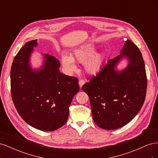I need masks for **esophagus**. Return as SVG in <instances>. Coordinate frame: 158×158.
I'll return each instance as SVG.
<instances>
[{
    "label": "esophagus",
    "instance_id": "1",
    "mask_svg": "<svg viewBox=\"0 0 158 158\" xmlns=\"http://www.w3.org/2000/svg\"><path fill=\"white\" fill-rule=\"evenodd\" d=\"M78 84H79L80 87V88H82V85L85 84V81H84V80H79V82H78Z\"/></svg>",
    "mask_w": 158,
    "mask_h": 158
}]
</instances>
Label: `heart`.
<instances>
[{
	"label": "heart",
	"mask_w": 158,
	"mask_h": 158,
	"mask_svg": "<svg viewBox=\"0 0 158 158\" xmlns=\"http://www.w3.org/2000/svg\"><path fill=\"white\" fill-rule=\"evenodd\" d=\"M97 48L94 45L88 44L81 46L73 51L70 55H62L61 63L68 73L76 70L74 61L84 63L85 71L91 74L98 73L103 66L106 55L102 52H96Z\"/></svg>",
	"instance_id": "obj_1"
}]
</instances>
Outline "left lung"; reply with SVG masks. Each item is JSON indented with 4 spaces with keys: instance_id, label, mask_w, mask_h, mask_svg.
I'll use <instances>...</instances> for the list:
<instances>
[{
    "instance_id": "8db88e82",
    "label": "left lung",
    "mask_w": 158,
    "mask_h": 158,
    "mask_svg": "<svg viewBox=\"0 0 158 158\" xmlns=\"http://www.w3.org/2000/svg\"><path fill=\"white\" fill-rule=\"evenodd\" d=\"M126 59L127 65H117ZM147 88L146 69L138 47L127 40L121 54L105 64L96 76L82 87L89 98L94 121L106 130L126 125L140 111Z\"/></svg>"
}]
</instances>
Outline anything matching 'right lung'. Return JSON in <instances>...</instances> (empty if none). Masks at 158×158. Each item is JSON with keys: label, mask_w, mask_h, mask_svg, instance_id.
<instances>
[{"label": "right lung", "mask_w": 158, "mask_h": 158, "mask_svg": "<svg viewBox=\"0 0 158 158\" xmlns=\"http://www.w3.org/2000/svg\"><path fill=\"white\" fill-rule=\"evenodd\" d=\"M37 40L27 42L14 58L10 70L14 106L28 125L43 131H53L67 121L72 99L78 92L77 78L61 73L55 57L42 54L40 68L30 59Z\"/></svg>", "instance_id": "right-lung-1"}]
</instances>
